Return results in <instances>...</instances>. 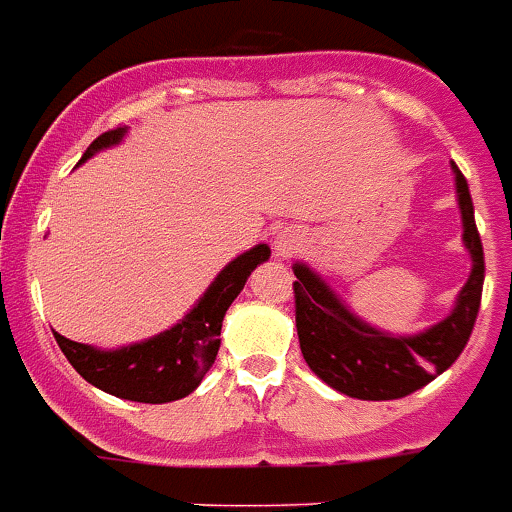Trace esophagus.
Segmentation results:
<instances>
[{"instance_id":"1","label":"esophagus","mask_w":512,"mask_h":512,"mask_svg":"<svg viewBox=\"0 0 512 512\" xmlns=\"http://www.w3.org/2000/svg\"><path fill=\"white\" fill-rule=\"evenodd\" d=\"M304 245V235L296 230V227H282L275 235V256L280 259H293Z\"/></svg>"}]
</instances>
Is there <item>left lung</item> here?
<instances>
[{"mask_svg": "<svg viewBox=\"0 0 512 512\" xmlns=\"http://www.w3.org/2000/svg\"><path fill=\"white\" fill-rule=\"evenodd\" d=\"M452 171L457 206L463 214V243L470 251L473 269L457 296L452 314L428 330L415 335L383 333L359 320L314 269L301 261L293 267L301 354L314 375L335 391L367 402L402 399L439 378L463 354L481 306L484 248L476 230L468 182L455 163Z\"/></svg>", "mask_w": 512, "mask_h": 512, "instance_id": "1", "label": "left lung"}]
</instances>
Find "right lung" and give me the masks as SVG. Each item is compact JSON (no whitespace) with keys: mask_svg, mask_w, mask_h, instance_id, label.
I'll list each match as a JSON object with an SVG mask.
<instances>
[{"mask_svg":"<svg viewBox=\"0 0 512 512\" xmlns=\"http://www.w3.org/2000/svg\"><path fill=\"white\" fill-rule=\"evenodd\" d=\"M124 134L126 126L100 134L87 147V153L81 155L79 163L105 147L118 145L124 140ZM269 253L272 251L264 243L240 253L216 275L198 304L185 314V320H179L174 327L147 341L102 351L55 333L57 346L71 362L73 370L105 394L142 404L177 402L182 396L192 394L200 386L203 375L211 370L219 343H222L219 335H222L224 314L237 293L243 290L256 264L267 261Z\"/></svg>","mask_w":512,"mask_h":512,"instance_id":"obj_1","label":"right lung"}]
</instances>
